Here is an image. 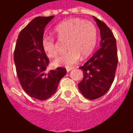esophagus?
Here are the masks:
<instances>
[{
    "instance_id": "esophagus-1",
    "label": "esophagus",
    "mask_w": 133,
    "mask_h": 133,
    "mask_svg": "<svg viewBox=\"0 0 133 133\" xmlns=\"http://www.w3.org/2000/svg\"><path fill=\"white\" fill-rule=\"evenodd\" d=\"M73 69H74V68H68L66 69V70L68 72H70L71 70H72Z\"/></svg>"
}]
</instances>
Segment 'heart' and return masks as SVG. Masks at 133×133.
<instances>
[{"instance_id": "b5f03b06", "label": "heart", "mask_w": 133, "mask_h": 133, "mask_svg": "<svg viewBox=\"0 0 133 133\" xmlns=\"http://www.w3.org/2000/svg\"><path fill=\"white\" fill-rule=\"evenodd\" d=\"M56 36L60 41H66V53L54 61L56 66L72 67L81 58H86L95 49L97 43V29L92 23L73 18L58 24L54 29ZM41 46L45 55L54 58L58 56V43L54 37L44 36Z\"/></svg>"}]
</instances>
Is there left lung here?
<instances>
[{
    "label": "left lung",
    "mask_w": 133,
    "mask_h": 133,
    "mask_svg": "<svg viewBox=\"0 0 133 133\" xmlns=\"http://www.w3.org/2000/svg\"><path fill=\"white\" fill-rule=\"evenodd\" d=\"M100 30V48L83 66V80L78 84L82 95L88 99L104 95L113 83L118 63L116 39L105 23L95 17Z\"/></svg>",
    "instance_id": "obj_1"
}]
</instances>
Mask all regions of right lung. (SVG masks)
Returning <instances> with one entry per match:
<instances>
[{"label":"right lung","mask_w":133,"mask_h":133,"mask_svg":"<svg viewBox=\"0 0 133 133\" xmlns=\"http://www.w3.org/2000/svg\"><path fill=\"white\" fill-rule=\"evenodd\" d=\"M54 18H34L18 34L14 60L20 83L32 98L45 100L54 95L66 69L58 67L47 72L50 61L43 50L41 40L46 25Z\"/></svg>","instance_id":"1"}]
</instances>
